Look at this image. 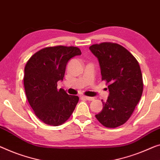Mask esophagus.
<instances>
[{
    "label": "esophagus",
    "instance_id": "34e87169",
    "mask_svg": "<svg viewBox=\"0 0 160 160\" xmlns=\"http://www.w3.org/2000/svg\"><path fill=\"white\" fill-rule=\"evenodd\" d=\"M83 98H85V100H88V101H93L94 98L92 97H88V96H82Z\"/></svg>",
    "mask_w": 160,
    "mask_h": 160
}]
</instances>
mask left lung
<instances>
[{
  "label": "left lung",
  "mask_w": 160,
  "mask_h": 160,
  "mask_svg": "<svg viewBox=\"0 0 160 160\" xmlns=\"http://www.w3.org/2000/svg\"><path fill=\"white\" fill-rule=\"evenodd\" d=\"M99 62L102 80L108 84L109 95L95 117L102 125L116 128L125 123L143 92L141 69L127 49L116 43L103 42L89 47Z\"/></svg>",
  "instance_id": "1"
}]
</instances>
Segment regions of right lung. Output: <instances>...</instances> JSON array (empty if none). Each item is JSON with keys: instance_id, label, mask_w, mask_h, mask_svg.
I'll return each mask as SVG.
<instances>
[{"instance_id": "right-lung-1", "label": "right lung", "mask_w": 160, "mask_h": 160, "mask_svg": "<svg viewBox=\"0 0 160 160\" xmlns=\"http://www.w3.org/2000/svg\"><path fill=\"white\" fill-rule=\"evenodd\" d=\"M80 54L75 47H46L31 57L25 66L26 95L35 115L46 124H62L75 110L79 98L57 89V82L63 80L68 61Z\"/></svg>"}]
</instances>
